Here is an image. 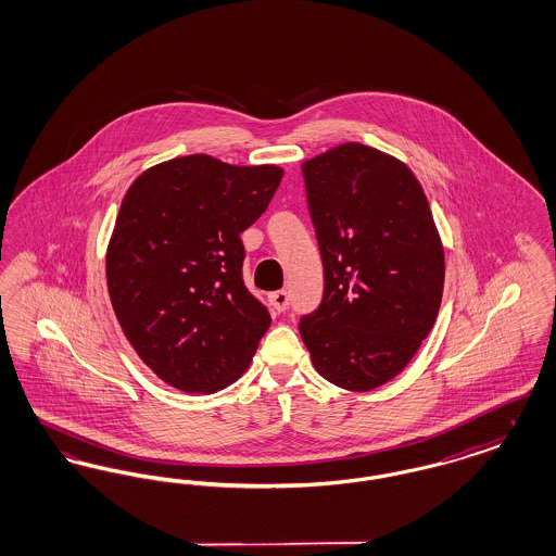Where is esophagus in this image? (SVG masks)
Here are the masks:
<instances>
[{
  "label": "esophagus",
  "mask_w": 556,
  "mask_h": 556,
  "mask_svg": "<svg viewBox=\"0 0 556 556\" xmlns=\"http://www.w3.org/2000/svg\"><path fill=\"white\" fill-rule=\"evenodd\" d=\"M270 304H273V308H275L277 313H286L288 306H290V295H288V291H275V293H270Z\"/></svg>",
  "instance_id": "34e87169"
}]
</instances>
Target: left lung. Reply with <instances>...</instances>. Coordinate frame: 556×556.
I'll use <instances>...</instances> for the list:
<instances>
[{"instance_id": "left-lung-1", "label": "left lung", "mask_w": 556, "mask_h": 556, "mask_svg": "<svg viewBox=\"0 0 556 556\" xmlns=\"http://www.w3.org/2000/svg\"><path fill=\"white\" fill-rule=\"evenodd\" d=\"M302 173L325 291L300 336L320 377L369 392L413 361L438 318L442 238L415 173L381 150L340 143Z\"/></svg>"}]
</instances>
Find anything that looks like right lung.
<instances>
[{
  "label": "right lung",
  "mask_w": 556,
  "mask_h": 556,
  "mask_svg": "<svg viewBox=\"0 0 556 556\" xmlns=\"http://www.w3.org/2000/svg\"><path fill=\"white\" fill-rule=\"evenodd\" d=\"M277 164L166 160L127 189L106 250L114 315L137 356L187 394L245 372L270 317L241 279L239 236L281 184Z\"/></svg>",
  "instance_id": "add662e5"
}]
</instances>
